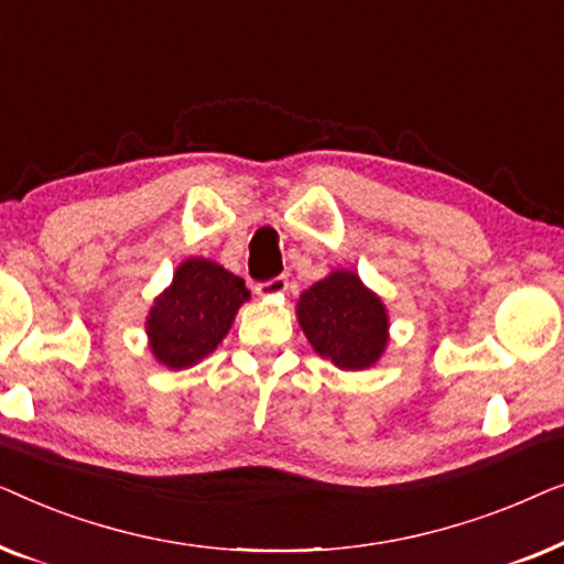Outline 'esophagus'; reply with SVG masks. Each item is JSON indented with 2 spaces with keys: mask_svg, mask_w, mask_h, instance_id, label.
<instances>
[{
  "mask_svg": "<svg viewBox=\"0 0 564 564\" xmlns=\"http://www.w3.org/2000/svg\"><path fill=\"white\" fill-rule=\"evenodd\" d=\"M288 288H290L288 276H274V280L257 284V295L259 297H280V295H284V292H288Z\"/></svg>",
  "mask_w": 564,
  "mask_h": 564,
  "instance_id": "34e87169",
  "label": "esophagus"
}]
</instances>
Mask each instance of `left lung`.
Segmentation results:
<instances>
[{
  "label": "left lung",
  "instance_id": "left-lung-1",
  "mask_svg": "<svg viewBox=\"0 0 564 564\" xmlns=\"http://www.w3.org/2000/svg\"><path fill=\"white\" fill-rule=\"evenodd\" d=\"M295 315L313 351L346 372L375 367L390 344L388 307L351 269H334L311 284Z\"/></svg>",
  "mask_w": 564,
  "mask_h": 564
}]
</instances>
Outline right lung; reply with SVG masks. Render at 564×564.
I'll use <instances>...</instances> for the list:
<instances>
[{
  "mask_svg": "<svg viewBox=\"0 0 564 564\" xmlns=\"http://www.w3.org/2000/svg\"><path fill=\"white\" fill-rule=\"evenodd\" d=\"M246 282L218 261L189 257L172 276V284L153 297L145 315L149 349L159 365L187 369L218 349L234 326L238 307L249 303Z\"/></svg>",
  "mask_w": 564,
  "mask_h": 564,
  "instance_id": "1",
  "label": "right lung"
}]
</instances>
